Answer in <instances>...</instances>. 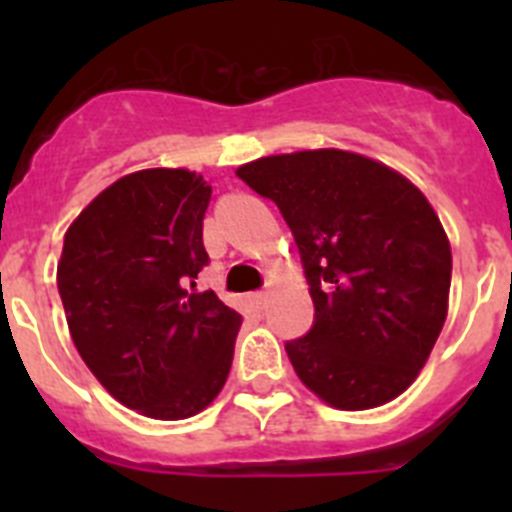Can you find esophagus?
<instances>
[{"mask_svg":"<svg viewBox=\"0 0 512 512\" xmlns=\"http://www.w3.org/2000/svg\"><path fill=\"white\" fill-rule=\"evenodd\" d=\"M248 302H251V305L256 307V310H264L266 292H251V295H248Z\"/></svg>","mask_w":512,"mask_h":512,"instance_id":"esophagus-1","label":"esophagus"}]
</instances>
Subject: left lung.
I'll return each instance as SVG.
<instances>
[{
  "label": "left lung",
  "instance_id": "1",
  "mask_svg": "<svg viewBox=\"0 0 512 512\" xmlns=\"http://www.w3.org/2000/svg\"><path fill=\"white\" fill-rule=\"evenodd\" d=\"M295 235L315 318L287 341L328 405L377 408L405 392L446 320L451 248L418 187L359 153L300 151L241 166Z\"/></svg>",
  "mask_w": 512,
  "mask_h": 512
}]
</instances>
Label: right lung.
<instances>
[{"instance_id":"obj_1","label":"right lung","mask_w":512,"mask_h":512,"mask_svg":"<svg viewBox=\"0 0 512 512\" xmlns=\"http://www.w3.org/2000/svg\"><path fill=\"white\" fill-rule=\"evenodd\" d=\"M212 187L187 169L122 176L81 212L58 264L71 338L115 400L182 420L223 390L243 318L197 289Z\"/></svg>"}]
</instances>
